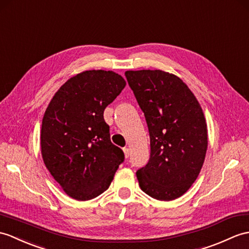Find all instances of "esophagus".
Here are the masks:
<instances>
[{
  "label": "esophagus",
  "mask_w": 249,
  "mask_h": 249,
  "mask_svg": "<svg viewBox=\"0 0 249 249\" xmlns=\"http://www.w3.org/2000/svg\"><path fill=\"white\" fill-rule=\"evenodd\" d=\"M123 152H124V155H125V158H128L129 156H130V149L125 147V148L123 149Z\"/></svg>",
  "instance_id": "obj_1"
}]
</instances>
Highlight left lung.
<instances>
[{
	"instance_id": "obj_1",
	"label": "left lung",
	"mask_w": 249,
	"mask_h": 249,
	"mask_svg": "<svg viewBox=\"0 0 249 249\" xmlns=\"http://www.w3.org/2000/svg\"><path fill=\"white\" fill-rule=\"evenodd\" d=\"M125 75L151 138L148 163L137 172L139 184L153 198L176 199L191 188L204 164L208 130L203 109L174 74L139 70Z\"/></svg>"
}]
</instances>
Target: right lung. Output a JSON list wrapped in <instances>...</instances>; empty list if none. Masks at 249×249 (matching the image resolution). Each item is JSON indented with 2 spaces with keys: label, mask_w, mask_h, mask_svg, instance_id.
<instances>
[{
  "label": "right lung",
  "mask_w": 249,
  "mask_h": 249,
  "mask_svg": "<svg viewBox=\"0 0 249 249\" xmlns=\"http://www.w3.org/2000/svg\"><path fill=\"white\" fill-rule=\"evenodd\" d=\"M126 86L112 71H84L54 94L41 126V155L70 197L89 200L110 186L124 153L113 145L104 110Z\"/></svg>",
  "instance_id": "obj_1"
}]
</instances>
